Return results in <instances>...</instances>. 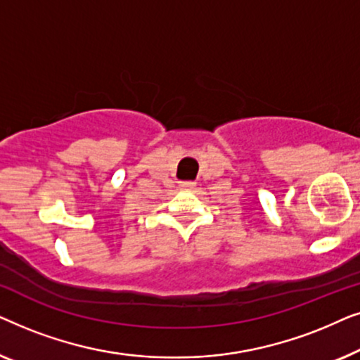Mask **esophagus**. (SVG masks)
I'll use <instances>...</instances> for the list:
<instances>
[{
	"mask_svg": "<svg viewBox=\"0 0 360 360\" xmlns=\"http://www.w3.org/2000/svg\"><path fill=\"white\" fill-rule=\"evenodd\" d=\"M195 181H188V180H186V181H180V188L181 190H191V188H195Z\"/></svg>",
	"mask_w": 360,
	"mask_h": 360,
	"instance_id": "34e87169",
	"label": "esophagus"
}]
</instances>
